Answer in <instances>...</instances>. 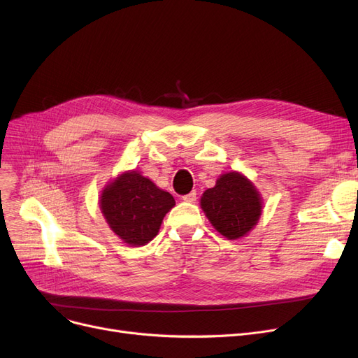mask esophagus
Masks as SVG:
<instances>
[{
	"mask_svg": "<svg viewBox=\"0 0 358 358\" xmlns=\"http://www.w3.org/2000/svg\"><path fill=\"white\" fill-rule=\"evenodd\" d=\"M196 199H197V193H196V192H192V193H189V194L182 196V200L187 201V203H194Z\"/></svg>",
	"mask_w": 358,
	"mask_h": 358,
	"instance_id": "obj_1",
	"label": "esophagus"
}]
</instances>
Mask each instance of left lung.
Returning <instances> with one entry per match:
<instances>
[{"label":"left lung","instance_id":"obj_1","mask_svg":"<svg viewBox=\"0 0 358 358\" xmlns=\"http://www.w3.org/2000/svg\"><path fill=\"white\" fill-rule=\"evenodd\" d=\"M200 206L219 234L238 239L257 224L262 201L255 185L234 171L220 176L213 189L203 193Z\"/></svg>","mask_w":358,"mask_h":358}]
</instances>
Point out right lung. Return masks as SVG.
Segmentation results:
<instances>
[{
	"instance_id": "1",
	"label": "right lung",
	"mask_w": 358,
	"mask_h": 358,
	"mask_svg": "<svg viewBox=\"0 0 358 358\" xmlns=\"http://www.w3.org/2000/svg\"><path fill=\"white\" fill-rule=\"evenodd\" d=\"M176 200L138 171H127L106 185L100 209L111 231L131 247L152 241Z\"/></svg>"
}]
</instances>
